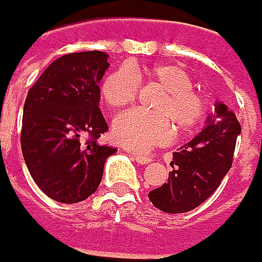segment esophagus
Listing matches in <instances>:
<instances>
[{
	"mask_svg": "<svg viewBox=\"0 0 262 262\" xmlns=\"http://www.w3.org/2000/svg\"><path fill=\"white\" fill-rule=\"evenodd\" d=\"M133 159L136 160L137 163H140V165H147V163H150L151 162V159L147 156H141V155H133Z\"/></svg>",
	"mask_w": 262,
	"mask_h": 262,
	"instance_id": "34e87169",
	"label": "esophagus"
}]
</instances>
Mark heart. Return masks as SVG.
Segmentation results:
<instances>
[{"mask_svg":"<svg viewBox=\"0 0 262 262\" xmlns=\"http://www.w3.org/2000/svg\"><path fill=\"white\" fill-rule=\"evenodd\" d=\"M143 84L160 92L150 103L151 112L129 111L116 118L112 136L119 144L144 151L167 143L172 125L178 133L186 134L203 122L207 114L206 97L192 89L191 74L178 64L119 67L103 77L99 93L111 111H119L133 103L138 86Z\"/></svg>","mask_w":262,"mask_h":262,"instance_id":"heart-1","label":"heart"}]
</instances>
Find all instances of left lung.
Masks as SVG:
<instances>
[{"instance_id": "obj_1", "label": "left lung", "mask_w": 262, "mask_h": 262, "mask_svg": "<svg viewBox=\"0 0 262 262\" xmlns=\"http://www.w3.org/2000/svg\"><path fill=\"white\" fill-rule=\"evenodd\" d=\"M239 133L236 115L226 105L216 103L206 128L173 153L166 184L148 192L153 206L176 214L204 203L232 167Z\"/></svg>"}]
</instances>
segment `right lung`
I'll return each mask as SVG.
<instances>
[{"label":"right lung","mask_w":262,"mask_h":262,"mask_svg":"<svg viewBox=\"0 0 262 262\" xmlns=\"http://www.w3.org/2000/svg\"><path fill=\"white\" fill-rule=\"evenodd\" d=\"M107 54L86 51L55 59L29 89L21 151L30 175L58 203L84 201L97 189L105 160L116 148L100 146L107 131L99 109V83Z\"/></svg>","instance_id":"add662e5"}]
</instances>
